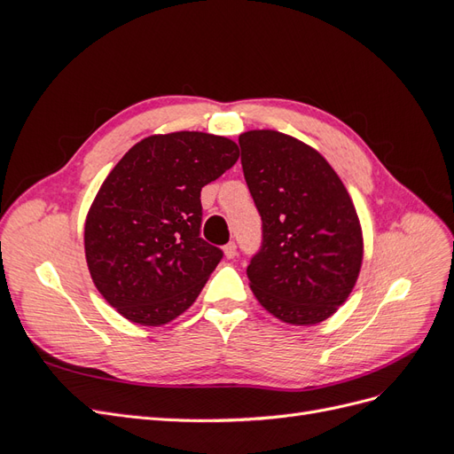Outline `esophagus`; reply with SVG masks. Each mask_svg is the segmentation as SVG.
Returning a JSON list of instances; mask_svg holds the SVG:
<instances>
[{
    "mask_svg": "<svg viewBox=\"0 0 454 454\" xmlns=\"http://www.w3.org/2000/svg\"><path fill=\"white\" fill-rule=\"evenodd\" d=\"M223 252H225V257H227V259H232V257L237 255V244H235V242H229V244H225Z\"/></svg>",
    "mask_w": 454,
    "mask_h": 454,
    "instance_id": "obj_1",
    "label": "esophagus"
}]
</instances>
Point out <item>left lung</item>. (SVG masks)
<instances>
[{"label": "left lung", "mask_w": 454, "mask_h": 454, "mask_svg": "<svg viewBox=\"0 0 454 454\" xmlns=\"http://www.w3.org/2000/svg\"><path fill=\"white\" fill-rule=\"evenodd\" d=\"M244 180L261 215V246L246 269L270 314L318 324L358 280L364 244L358 214L327 160L277 130L240 134Z\"/></svg>", "instance_id": "8db88e82"}]
</instances>
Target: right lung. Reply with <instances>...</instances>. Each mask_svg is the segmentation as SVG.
<instances>
[{"label": "right lung", "mask_w": 454, "mask_h": 454, "mask_svg": "<svg viewBox=\"0 0 454 454\" xmlns=\"http://www.w3.org/2000/svg\"><path fill=\"white\" fill-rule=\"evenodd\" d=\"M237 159L223 136L172 132L136 144L109 172L87 215L85 255L125 318L160 325L195 303L223 259L200 237V191Z\"/></svg>", "instance_id": "1"}]
</instances>
